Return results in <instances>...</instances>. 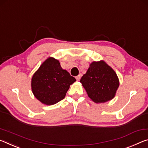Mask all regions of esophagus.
I'll return each instance as SVG.
<instances>
[{"mask_svg":"<svg viewBox=\"0 0 148 148\" xmlns=\"http://www.w3.org/2000/svg\"><path fill=\"white\" fill-rule=\"evenodd\" d=\"M81 74L79 75L78 76H77V77H76V79H77V81H79L80 79H81Z\"/></svg>","mask_w":148,"mask_h":148,"instance_id":"obj_1","label":"esophagus"}]
</instances>
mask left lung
<instances>
[{
    "instance_id": "obj_1",
    "label": "left lung",
    "mask_w": 148,
    "mask_h": 148,
    "mask_svg": "<svg viewBox=\"0 0 148 148\" xmlns=\"http://www.w3.org/2000/svg\"><path fill=\"white\" fill-rule=\"evenodd\" d=\"M80 82L89 98L96 103L112 100L119 86L116 73L103 60L92 62Z\"/></svg>"
}]
</instances>
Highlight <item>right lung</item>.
Returning <instances> with one entry per match:
<instances>
[{"label":"right lung","instance_id":"1","mask_svg":"<svg viewBox=\"0 0 148 148\" xmlns=\"http://www.w3.org/2000/svg\"><path fill=\"white\" fill-rule=\"evenodd\" d=\"M76 81L60 63L49 57L40 65L31 79V90L41 103L51 106L65 98L71 84Z\"/></svg>","mask_w":148,"mask_h":148}]
</instances>
